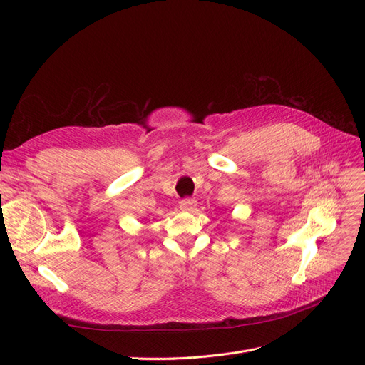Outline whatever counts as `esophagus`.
I'll use <instances>...</instances> for the list:
<instances>
[{
  "mask_svg": "<svg viewBox=\"0 0 365 365\" xmlns=\"http://www.w3.org/2000/svg\"><path fill=\"white\" fill-rule=\"evenodd\" d=\"M197 205V201L194 198H183L179 202V207L183 210V212H190V210H194Z\"/></svg>",
  "mask_w": 365,
  "mask_h": 365,
  "instance_id": "obj_1",
  "label": "esophagus"
}]
</instances>
